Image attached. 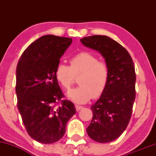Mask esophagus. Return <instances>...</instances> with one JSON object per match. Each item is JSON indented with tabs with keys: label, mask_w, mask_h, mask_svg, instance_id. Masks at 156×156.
I'll list each match as a JSON object with an SVG mask.
<instances>
[{
	"label": "esophagus",
	"mask_w": 156,
	"mask_h": 156,
	"mask_svg": "<svg viewBox=\"0 0 156 156\" xmlns=\"http://www.w3.org/2000/svg\"><path fill=\"white\" fill-rule=\"evenodd\" d=\"M81 108H83V106H80V105H76V109L77 112H78V111L80 110Z\"/></svg>",
	"instance_id": "esophagus-1"
}]
</instances>
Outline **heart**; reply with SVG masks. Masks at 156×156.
Masks as SVG:
<instances>
[{"instance_id":"heart-1","label":"heart","mask_w":156,"mask_h":156,"mask_svg":"<svg viewBox=\"0 0 156 156\" xmlns=\"http://www.w3.org/2000/svg\"><path fill=\"white\" fill-rule=\"evenodd\" d=\"M109 67L105 62L90 52L83 51L69 59V67L58 63L55 69L57 81L65 89H69L78 78L79 87L69 91L67 96L78 104L88 102L91 98L101 97L106 89L109 80Z\"/></svg>"}]
</instances>
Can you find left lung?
I'll return each instance as SVG.
<instances>
[{
	"mask_svg": "<svg viewBox=\"0 0 156 156\" xmlns=\"http://www.w3.org/2000/svg\"><path fill=\"white\" fill-rule=\"evenodd\" d=\"M80 42L99 52L109 67L108 85L92 105L93 117L87 131L94 141L110 142L124 132L131 117L136 98L134 64L127 50L107 36L86 37Z\"/></svg>",
	"mask_w": 156,
	"mask_h": 156,
	"instance_id": "8db88e82",
	"label": "left lung"
}]
</instances>
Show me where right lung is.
I'll return each instance as SVG.
<instances>
[{
	"label": "right lung",
	"instance_id": "1",
	"mask_svg": "<svg viewBox=\"0 0 156 156\" xmlns=\"http://www.w3.org/2000/svg\"><path fill=\"white\" fill-rule=\"evenodd\" d=\"M73 39L45 35L21 55L16 69L17 108L28 135L42 144L60 140L68 120L76 113L55 76V69Z\"/></svg>",
	"mask_w": 156,
	"mask_h": 156
}]
</instances>
